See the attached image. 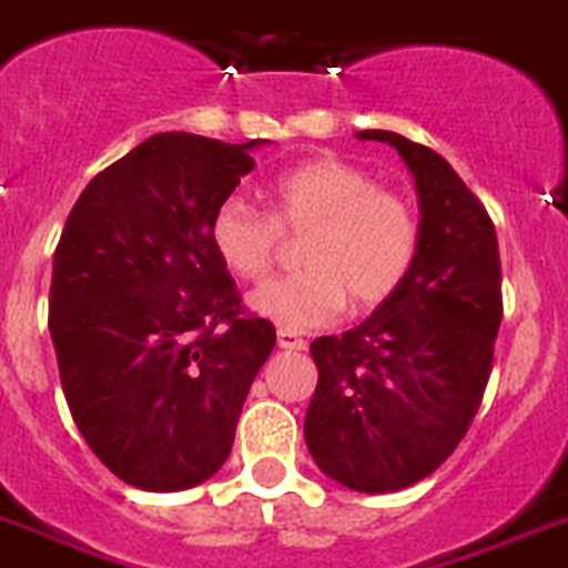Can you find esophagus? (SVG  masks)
<instances>
[{"instance_id": "obj_1", "label": "esophagus", "mask_w": 568, "mask_h": 568, "mask_svg": "<svg viewBox=\"0 0 568 568\" xmlns=\"http://www.w3.org/2000/svg\"><path fill=\"white\" fill-rule=\"evenodd\" d=\"M278 347L281 351H304V347H307V342H304V338L293 331H278Z\"/></svg>"}]
</instances>
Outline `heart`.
<instances>
[{"instance_id": "obj_1", "label": "heart", "mask_w": 568, "mask_h": 568, "mask_svg": "<svg viewBox=\"0 0 568 568\" xmlns=\"http://www.w3.org/2000/svg\"><path fill=\"white\" fill-rule=\"evenodd\" d=\"M270 215L241 197H226L210 221L217 261L241 281H264L284 235H307L302 273L264 284L250 310L281 331H313L353 302L373 310L394 298L414 270L419 224L408 203L376 186L347 160L318 158L278 174L266 192Z\"/></svg>"}]
</instances>
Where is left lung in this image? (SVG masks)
I'll return each mask as SVG.
<instances>
[{
    "instance_id": "left-lung-1",
    "label": "left lung",
    "mask_w": 568,
    "mask_h": 568,
    "mask_svg": "<svg viewBox=\"0 0 568 568\" xmlns=\"http://www.w3.org/2000/svg\"><path fill=\"white\" fill-rule=\"evenodd\" d=\"M419 197V252L394 298L310 344L318 367L307 448L351 491L387 494L434 474L471 425L500 331V250L486 206L448 160L396 132Z\"/></svg>"
}]
</instances>
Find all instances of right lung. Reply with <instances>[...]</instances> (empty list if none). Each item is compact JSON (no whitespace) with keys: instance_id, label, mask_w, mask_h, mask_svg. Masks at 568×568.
<instances>
[{"instance_id":"obj_1","label":"right lung","mask_w":568,"mask_h":568,"mask_svg":"<svg viewBox=\"0 0 568 568\" xmlns=\"http://www.w3.org/2000/svg\"><path fill=\"white\" fill-rule=\"evenodd\" d=\"M264 143L143 140L85 186L53 252L62 394L100 463L143 491L217 474L275 347V327L246 316L210 244L212 212Z\"/></svg>"}]
</instances>
